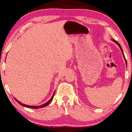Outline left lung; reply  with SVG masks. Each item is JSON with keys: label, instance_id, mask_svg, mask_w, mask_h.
<instances>
[{"label": "left lung", "instance_id": "1", "mask_svg": "<svg viewBox=\"0 0 132 132\" xmlns=\"http://www.w3.org/2000/svg\"><path fill=\"white\" fill-rule=\"evenodd\" d=\"M112 41L113 42H114L115 44H117L118 46H119V47L120 48V50H121V51H122V55H123V57H124V59H125V62H126V66H127V62H126V59H125V55H124V53H123V50H122V47H121V46H120V45L118 43V42H117V41H116L115 40H114V39H111Z\"/></svg>", "mask_w": 132, "mask_h": 132}]
</instances>
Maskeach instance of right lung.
<instances>
[{
    "mask_svg": "<svg viewBox=\"0 0 132 132\" xmlns=\"http://www.w3.org/2000/svg\"><path fill=\"white\" fill-rule=\"evenodd\" d=\"M55 93V91H54V93H53V95H52V97H51V99H50V100H49V101H48V102H46V103H45V104H42V105H39V106H31V105H26V104H22L21 102H20V101H18V100H17V99H15V100H16V101H17V102H18V103H19V104H20L21 105L23 106H24V107H27V108H32V109L41 108H44V107H45L46 106H47L48 105H49V104H50V102H51V101H52V100H53V97H54Z\"/></svg>",
    "mask_w": 132,
    "mask_h": 132,
    "instance_id": "obj_1",
    "label": "right lung"
}]
</instances>
